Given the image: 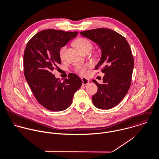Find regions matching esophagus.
Here are the masks:
<instances>
[{
  "instance_id": "obj_1",
  "label": "esophagus",
  "mask_w": 159,
  "mask_h": 159,
  "mask_svg": "<svg viewBox=\"0 0 159 159\" xmlns=\"http://www.w3.org/2000/svg\"><path fill=\"white\" fill-rule=\"evenodd\" d=\"M82 80L83 85H87L90 82V80L89 79H87V78H85V77H82Z\"/></svg>"
}]
</instances>
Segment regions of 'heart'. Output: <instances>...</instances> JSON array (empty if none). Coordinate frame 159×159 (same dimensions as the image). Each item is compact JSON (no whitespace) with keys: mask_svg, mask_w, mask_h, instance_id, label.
<instances>
[{"mask_svg":"<svg viewBox=\"0 0 159 159\" xmlns=\"http://www.w3.org/2000/svg\"><path fill=\"white\" fill-rule=\"evenodd\" d=\"M75 46L78 48V49H80L82 52L88 49H91V48L92 47V43L89 39L84 38H78L75 41ZM66 49H67L66 45L63 46L61 48L59 54V56L61 59H63L64 57ZM87 68V66H79L76 69V71L82 75H85L87 73V70H86Z\"/></svg>","mask_w":159,"mask_h":159,"instance_id":"1","label":"heart"}]
</instances>
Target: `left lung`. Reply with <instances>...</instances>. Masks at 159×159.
Masks as SVG:
<instances>
[{
  "instance_id": "left-lung-1",
  "label": "left lung",
  "mask_w": 159,
  "mask_h": 159,
  "mask_svg": "<svg viewBox=\"0 0 159 159\" xmlns=\"http://www.w3.org/2000/svg\"><path fill=\"white\" fill-rule=\"evenodd\" d=\"M80 33L97 44L102 51L95 69L100 68L105 75L102 84L92 80L98 87L92 102L99 109H111L121 102L131 85L134 59L129 44L122 35L108 28H97Z\"/></svg>"
}]
</instances>
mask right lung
<instances>
[{"instance_id": "1", "label": "right lung", "mask_w": 159, "mask_h": 159, "mask_svg": "<svg viewBox=\"0 0 159 159\" xmlns=\"http://www.w3.org/2000/svg\"><path fill=\"white\" fill-rule=\"evenodd\" d=\"M77 35V31L43 30L28 42L23 55L24 75L37 101L53 111H63L70 107L74 93L82 80L70 74L61 82L52 72L61 64L59 50Z\"/></svg>"}]
</instances>
